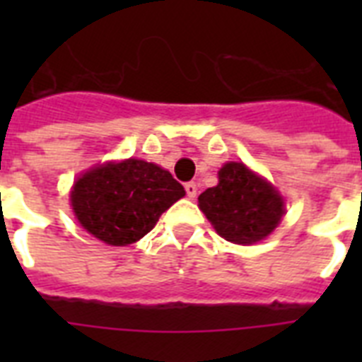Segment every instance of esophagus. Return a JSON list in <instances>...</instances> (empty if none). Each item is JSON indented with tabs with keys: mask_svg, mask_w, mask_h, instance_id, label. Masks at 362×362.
Here are the masks:
<instances>
[{
	"mask_svg": "<svg viewBox=\"0 0 362 362\" xmlns=\"http://www.w3.org/2000/svg\"><path fill=\"white\" fill-rule=\"evenodd\" d=\"M184 187H186V193L189 199H193L195 195H197V184H195V182H187Z\"/></svg>",
	"mask_w": 362,
	"mask_h": 362,
	"instance_id": "34e87169",
	"label": "esophagus"
}]
</instances>
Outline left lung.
I'll return each mask as SVG.
<instances>
[{"mask_svg":"<svg viewBox=\"0 0 362 362\" xmlns=\"http://www.w3.org/2000/svg\"><path fill=\"white\" fill-rule=\"evenodd\" d=\"M199 209L221 238L242 246L269 237L286 214L278 189L237 161L218 170V186L199 195Z\"/></svg>","mask_w":362,"mask_h":362,"instance_id":"obj_1","label":"left lung"}]
</instances>
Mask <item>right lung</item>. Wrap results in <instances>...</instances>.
<instances>
[{"mask_svg": "<svg viewBox=\"0 0 362 362\" xmlns=\"http://www.w3.org/2000/svg\"><path fill=\"white\" fill-rule=\"evenodd\" d=\"M186 195L169 170L144 159H124L86 170L71 189L76 220L110 246L141 240L165 210Z\"/></svg>", "mask_w": 362, "mask_h": 362, "instance_id": "right-lung-1", "label": "right lung"}]
</instances>
